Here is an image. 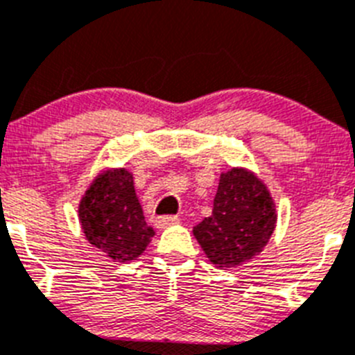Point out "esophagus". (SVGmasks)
<instances>
[{
    "label": "esophagus",
    "mask_w": 355,
    "mask_h": 355,
    "mask_svg": "<svg viewBox=\"0 0 355 355\" xmlns=\"http://www.w3.org/2000/svg\"><path fill=\"white\" fill-rule=\"evenodd\" d=\"M178 223V217L175 216H164V217H157V221H155V225H157V228H168V226H173Z\"/></svg>",
    "instance_id": "1"
}]
</instances>
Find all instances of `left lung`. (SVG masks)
Returning a JSON list of instances; mask_svg holds the SVG:
<instances>
[{"label": "left lung", "mask_w": 355, "mask_h": 355, "mask_svg": "<svg viewBox=\"0 0 355 355\" xmlns=\"http://www.w3.org/2000/svg\"><path fill=\"white\" fill-rule=\"evenodd\" d=\"M277 223L269 187L254 171H223L212 214L193 228L209 261L219 269H235L263 251Z\"/></svg>", "instance_id": "obj_1"}]
</instances>
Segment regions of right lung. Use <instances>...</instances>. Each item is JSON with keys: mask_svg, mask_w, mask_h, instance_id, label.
Wrapping results in <instances>:
<instances>
[{"mask_svg": "<svg viewBox=\"0 0 355 355\" xmlns=\"http://www.w3.org/2000/svg\"><path fill=\"white\" fill-rule=\"evenodd\" d=\"M78 216L86 241L113 261L136 260L155 235L125 168L101 171L83 194Z\"/></svg>", "mask_w": 355, "mask_h": 355, "instance_id": "obj_1", "label": "right lung"}]
</instances>
